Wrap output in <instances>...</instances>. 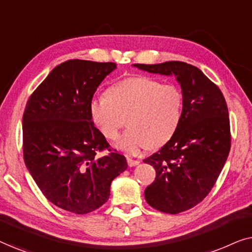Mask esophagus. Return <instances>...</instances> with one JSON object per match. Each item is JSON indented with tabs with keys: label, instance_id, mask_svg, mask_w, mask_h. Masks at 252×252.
Returning a JSON list of instances; mask_svg holds the SVG:
<instances>
[{
	"label": "esophagus",
	"instance_id": "obj_1",
	"mask_svg": "<svg viewBox=\"0 0 252 252\" xmlns=\"http://www.w3.org/2000/svg\"><path fill=\"white\" fill-rule=\"evenodd\" d=\"M127 164H128V166L133 167V166H136V165H139L140 160H136V159H133V158L127 157Z\"/></svg>",
	"mask_w": 252,
	"mask_h": 252
}]
</instances>
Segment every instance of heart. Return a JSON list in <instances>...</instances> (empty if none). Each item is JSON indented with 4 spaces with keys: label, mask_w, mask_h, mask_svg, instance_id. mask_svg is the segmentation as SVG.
Listing matches in <instances>:
<instances>
[{
    "label": "heart",
    "mask_w": 252,
    "mask_h": 252,
    "mask_svg": "<svg viewBox=\"0 0 252 252\" xmlns=\"http://www.w3.org/2000/svg\"><path fill=\"white\" fill-rule=\"evenodd\" d=\"M184 96L175 85H161L149 77H132L113 85L106 96L93 98V122L108 140H116L124 125L129 127L117 147L129 155L158 148L173 136L180 124Z\"/></svg>",
    "instance_id": "obj_1"
}]
</instances>
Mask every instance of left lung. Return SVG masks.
I'll list each match as a JSON object with an SVG mask.
<instances>
[{"label":"left lung","mask_w":252,"mask_h":252,"mask_svg":"<svg viewBox=\"0 0 252 252\" xmlns=\"http://www.w3.org/2000/svg\"><path fill=\"white\" fill-rule=\"evenodd\" d=\"M140 70L174 75L184 106L173 136L143 161L156 170L144 190L150 206L177 215L194 208L215 186L230 150L228 109L218 86L196 66L185 62L134 64Z\"/></svg>","instance_id":"8db88e82"}]
</instances>
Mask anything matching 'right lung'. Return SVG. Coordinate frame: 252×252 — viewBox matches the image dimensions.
I'll use <instances>...</instances> for the list:
<instances>
[{"mask_svg": "<svg viewBox=\"0 0 252 252\" xmlns=\"http://www.w3.org/2000/svg\"><path fill=\"white\" fill-rule=\"evenodd\" d=\"M116 67L111 62L66 61L26 103L24 161L48 201L65 211H95L109 199L113 179L127 168L125 156L111 151L89 111L96 89Z\"/></svg>", "mask_w": 252, "mask_h": 252, "instance_id": "right-lung-1", "label": "right lung"}]
</instances>
